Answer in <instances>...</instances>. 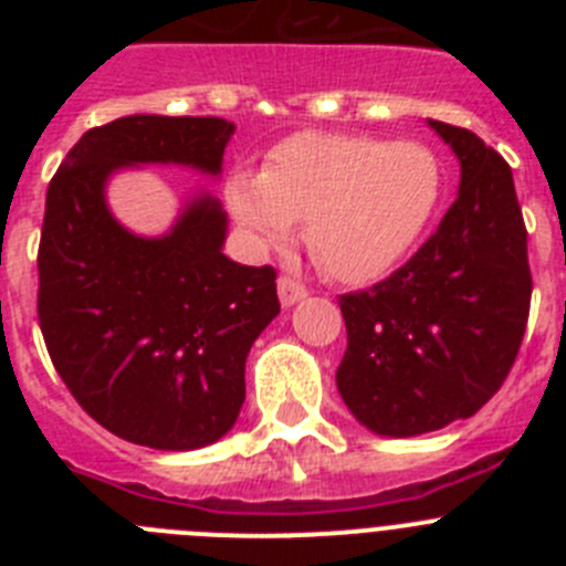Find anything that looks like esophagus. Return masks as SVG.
<instances>
[{"instance_id": "34e87169", "label": "esophagus", "mask_w": 566, "mask_h": 566, "mask_svg": "<svg viewBox=\"0 0 566 566\" xmlns=\"http://www.w3.org/2000/svg\"><path fill=\"white\" fill-rule=\"evenodd\" d=\"M277 297L283 306L292 308L294 303H300V300L306 297V289L300 286V283H294L292 277H280L277 280Z\"/></svg>"}]
</instances>
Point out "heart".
Instances as JSON below:
<instances>
[{
  "label": "heart",
  "mask_w": 566,
  "mask_h": 566,
  "mask_svg": "<svg viewBox=\"0 0 566 566\" xmlns=\"http://www.w3.org/2000/svg\"><path fill=\"white\" fill-rule=\"evenodd\" d=\"M439 189L437 155L417 142L297 133L266 155L260 175L234 169L223 201L254 252L283 247L303 223L328 277L368 283L411 249Z\"/></svg>",
  "instance_id": "1"
}]
</instances>
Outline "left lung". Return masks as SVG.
<instances>
[{
  "mask_svg": "<svg viewBox=\"0 0 566 566\" xmlns=\"http://www.w3.org/2000/svg\"><path fill=\"white\" fill-rule=\"evenodd\" d=\"M428 127L457 155V201L402 269L339 297L348 332L339 397L377 437H419L473 417L513 368L530 314L513 172L470 129L431 118Z\"/></svg>",
  "mask_w": 566,
  "mask_h": 566,
  "instance_id": "obj_1",
  "label": "left lung"
}]
</instances>
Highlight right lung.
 Segmentation results:
<instances>
[{
  "mask_svg": "<svg viewBox=\"0 0 566 566\" xmlns=\"http://www.w3.org/2000/svg\"><path fill=\"white\" fill-rule=\"evenodd\" d=\"M227 118L127 115L93 127L48 187L39 326L59 377L109 433L155 451H198L232 431L247 357L280 314L272 266L223 254L229 218L195 189L164 234L124 227L113 175L187 167L221 178Z\"/></svg>",
  "mask_w": 566,
  "mask_h": 566,
  "instance_id": "1",
  "label": "right lung"
}]
</instances>
